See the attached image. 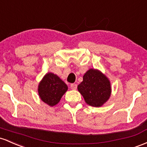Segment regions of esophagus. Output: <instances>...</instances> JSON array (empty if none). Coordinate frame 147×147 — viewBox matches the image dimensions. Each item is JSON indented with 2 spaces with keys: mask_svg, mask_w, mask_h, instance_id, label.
I'll return each mask as SVG.
<instances>
[{
  "mask_svg": "<svg viewBox=\"0 0 147 147\" xmlns=\"http://www.w3.org/2000/svg\"><path fill=\"white\" fill-rule=\"evenodd\" d=\"M70 87H71V90H76V89H77V85H76V84H75V83H73V84H71V85Z\"/></svg>",
  "mask_w": 147,
  "mask_h": 147,
  "instance_id": "34e87169",
  "label": "esophagus"
}]
</instances>
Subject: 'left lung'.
Here are the masks:
<instances>
[{
	"label": "left lung",
	"mask_w": 147,
	"mask_h": 147,
	"mask_svg": "<svg viewBox=\"0 0 147 147\" xmlns=\"http://www.w3.org/2000/svg\"><path fill=\"white\" fill-rule=\"evenodd\" d=\"M78 92L87 104L100 107L111 96V83L108 77L100 70L90 69L83 76V80L78 85Z\"/></svg>",
	"instance_id": "obj_1"
}]
</instances>
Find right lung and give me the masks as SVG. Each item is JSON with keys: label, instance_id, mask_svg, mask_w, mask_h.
<instances>
[{"label": "right lung", "instance_id": "obj_1", "mask_svg": "<svg viewBox=\"0 0 147 147\" xmlns=\"http://www.w3.org/2000/svg\"><path fill=\"white\" fill-rule=\"evenodd\" d=\"M67 90L68 87L60 77L49 72L39 82L37 91L40 99L49 106L53 107L60 102Z\"/></svg>", "mask_w": 147, "mask_h": 147}]
</instances>
